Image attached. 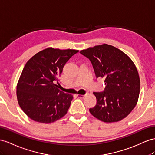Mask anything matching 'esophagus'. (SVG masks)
Segmentation results:
<instances>
[{
	"label": "esophagus",
	"mask_w": 155,
	"mask_h": 155,
	"mask_svg": "<svg viewBox=\"0 0 155 155\" xmlns=\"http://www.w3.org/2000/svg\"><path fill=\"white\" fill-rule=\"evenodd\" d=\"M86 95V94H84V95H81V94H77V97H79V98H83Z\"/></svg>",
	"instance_id": "1"
}]
</instances>
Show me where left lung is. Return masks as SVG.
<instances>
[{"mask_svg": "<svg viewBox=\"0 0 155 155\" xmlns=\"http://www.w3.org/2000/svg\"><path fill=\"white\" fill-rule=\"evenodd\" d=\"M80 53L90 59L96 78H105L104 91L94 92L97 103L89 109L90 113L104 122L122 120L136 107L140 95V77L134 62L123 51L107 44Z\"/></svg>", "mask_w": 155, "mask_h": 155, "instance_id": "1", "label": "left lung"}]
</instances>
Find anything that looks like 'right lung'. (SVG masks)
I'll return each instance as SVG.
<instances>
[{"mask_svg":"<svg viewBox=\"0 0 155 155\" xmlns=\"http://www.w3.org/2000/svg\"><path fill=\"white\" fill-rule=\"evenodd\" d=\"M76 50L53 48L39 51L27 62L17 85L18 104L34 121L51 123L64 117L73 96L59 90V77Z\"/></svg>","mask_w":155,"mask_h":155,"instance_id":"1","label":"right lung"}]
</instances>
